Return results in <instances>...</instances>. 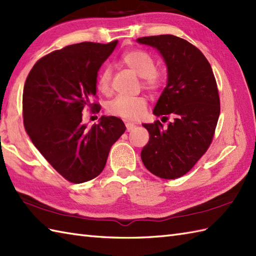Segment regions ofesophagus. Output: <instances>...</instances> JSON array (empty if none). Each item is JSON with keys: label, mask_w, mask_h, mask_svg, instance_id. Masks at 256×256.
I'll list each match as a JSON object with an SVG mask.
<instances>
[{"label": "esophagus", "mask_w": 256, "mask_h": 256, "mask_svg": "<svg viewBox=\"0 0 256 256\" xmlns=\"http://www.w3.org/2000/svg\"><path fill=\"white\" fill-rule=\"evenodd\" d=\"M125 126H126V131L128 132H131L132 130L135 128V124L132 122H126L125 123Z\"/></svg>", "instance_id": "1"}]
</instances>
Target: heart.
<instances>
[{
	"mask_svg": "<svg viewBox=\"0 0 256 256\" xmlns=\"http://www.w3.org/2000/svg\"><path fill=\"white\" fill-rule=\"evenodd\" d=\"M121 62L128 69L142 78V84L148 90H157L162 82V74L155 70V60L144 50H130L123 54ZM111 84V69L103 68L96 79V89L101 94H108ZM148 100L144 96H118L108 106V111L113 116L126 120H138L146 113Z\"/></svg>",
	"mask_w": 256,
	"mask_h": 256,
	"instance_id": "heart-1",
	"label": "heart"
}]
</instances>
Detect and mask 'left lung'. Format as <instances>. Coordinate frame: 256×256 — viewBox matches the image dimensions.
Returning a JSON list of instances; mask_svg holds the SVG:
<instances>
[{"instance_id": "left-lung-1", "label": "left lung", "mask_w": 256, "mask_h": 256, "mask_svg": "<svg viewBox=\"0 0 256 256\" xmlns=\"http://www.w3.org/2000/svg\"><path fill=\"white\" fill-rule=\"evenodd\" d=\"M136 42L155 48L164 59L167 84L153 113L174 118L166 128L160 121L143 124L150 140L140 158L155 176L176 179L192 170L209 148L220 116L218 86L204 54L182 38L160 35Z\"/></svg>"}]
</instances>
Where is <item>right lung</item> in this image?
<instances>
[{
  "label": "right lung",
  "instance_id": "add662e5",
  "mask_svg": "<svg viewBox=\"0 0 256 256\" xmlns=\"http://www.w3.org/2000/svg\"><path fill=\"white\" fill-rule=\"evenodd\" d=\"M118 42H86L52 52L34 64L25 81L26 132L47 162L74 184L100 175L111 146L126 128L116 116H103L91 128L82 123L84 106L99 108L91 103L98 72Z\"/></svg>",
  "mask_w": 256,
  "mask_h": 256
}]
</instances>
